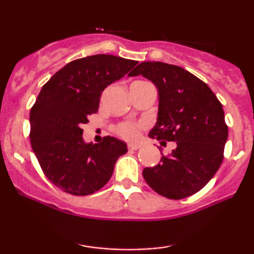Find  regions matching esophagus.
<instances>
[{
    "label": "esophagus",
    "instance_id": "obj_1",
    "mask_svg": "<svg viewBox=\"0 0 254 254\" xmlns=\"http://www.w3.org/2000/svg\"><path fill=\"white\" fill-rule=\"evenodd\" d=\"M140 147V144H128V150H137Z\"/></svg>",
    "mask_w": 254,
    "mask_h": 254
}]
</instances>
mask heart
Returning a JSON list of instances; mask_svg holds the SVG:
<instances>
[{
  "instance_id": "1",
  "label": "heart",
  "mask_w": 254,
  "mask_h": 254,
  "mask_svg": "<svg viewBox=\"0 0 254 254\" xmlns=\"http://www.w3.org/2000/svg\"><path fill=\"white\" fill-rule=\"evenodd\" d=\"M118 134L126 140H136L140 136V127L131 123H124L118 126Z\"/></svg>"
}]
</instances>
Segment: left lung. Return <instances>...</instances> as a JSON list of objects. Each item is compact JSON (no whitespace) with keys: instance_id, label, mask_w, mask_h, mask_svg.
Masks as SVG:
<instances>
[{"instance_id":"left-lung-1","label":"left lung","mask_w":254,"mask_h":254,"mask_svg":"<svg viewBox=\"0 0 254 254\" xmlns=\"http://www.w3.org/2000/svg\"><path fill=\"white\" fill-rule=\"evenodd\" d=\"M142 75L158 89L157 123L149 136L176 142L161 163L143 170L159 195L180 200L207 185L223 162L228 126L223 107L206 83L182 67L142 62L129 76Z\"/></svg>"}]
</instances>
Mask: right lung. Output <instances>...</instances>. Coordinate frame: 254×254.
Instances as JSON below:
<instances>
[{
    "label": "right lung",
    "instance_id": "obj_1",
    "mask_svg": "<svg viewBox=\"0 0 254 254\" xmlns=\"http://www.w3.org/2000/svg\"><path fill=\"white\" fill-rule=\"evenodd\" d=\"M136 64L114 55H91L69 62L41 88L30 112V141L45 176L64 192L83 196L99 190L127 152L125 142L111 136L85 143L82 126L98 111L104 89Z\"/></svg>",
    "mask_w": 254,
    "mask_h": 254
}]
</instances>
